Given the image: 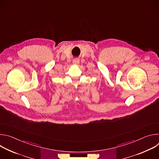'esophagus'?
<instances>
[{"label":"esophagus","instance_id":"obj_1","mask_svg":"<svg viewBox=\"0 0 159 159\" xmlns=\"http://www.w3.org/2000/svg\"><path fill=\"white\" fill-rule=\"evenodd\" d=\"M79 60H78V59H75V60H74V61H73V63L74 64V65H78L79 64Z\"/></svg>","mask_w":159,"mask_h":159}]
</instances>
